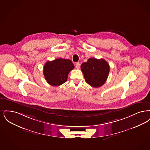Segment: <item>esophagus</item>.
<instances>
[{"label":"esophagus","instance_id":"34e87169","mask_svg":"<svg viewBox=\"0 0 150 150\" xmlns=\"http://www.w3.org/2000/svg\"><path fill=\"white\" fill-rule=\"evenodd\" d=\"M76 68L79 69V67H80V64H79V63H77L76 64Z\"/></svg>","mask_w":150,"mask_h":150}]
</instances>
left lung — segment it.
I'll list each match as a JSON object with an SVG mask.
<instances>
[{"label":"left lung","instance_id":"obj_1","mask_svg":"<svg viewBox=\"0 0 150 150\" xmlns=\"http://www.w3.org/2000/svg\"><path fill=\"white\" fill-rule=\"evenodd\" d=\"M85 81L93 87H99L106 82L110 71L108 63L103 59L90 58L81 66Z\"/></svg>","mask_w":150,"mask_h":150}]
</instances>
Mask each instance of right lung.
Returning a JSON list of instances; mask_svg holds the SVG:
<instances>
[{"mask_svg": "<svg viewBox=\"0 0 150 150\" xmlns=\"http://www.w3.org/2000/svg\"><path fill=\"white\" fill-rule=\"evenodd\" d=\"M74 67L69 59L59 58L47 61L44 67V75L49 85L59 86L67 81L69 73Z\"/></svg>", "mask_w": 150, "mask_h": 150, "instance_id": "1", "label": "right lung"}]
</instances>
